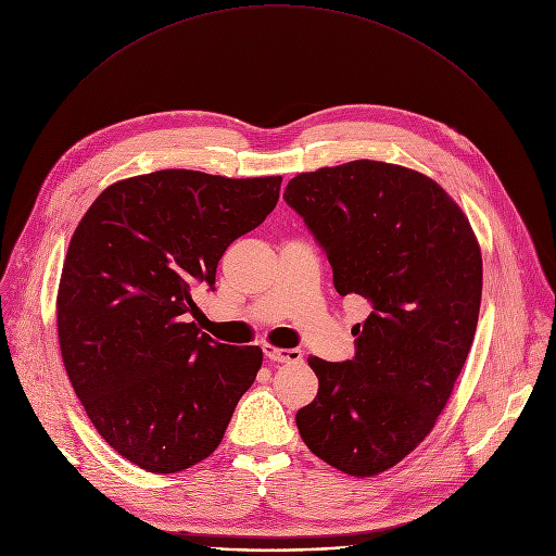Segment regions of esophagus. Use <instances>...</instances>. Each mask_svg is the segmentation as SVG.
I'll return each mask as SVG.
<instances>
[{"mask_svg":"<svg viewBox=\"0 0 556 556\" xmlns=\"http://www.w3.org/2000/svg\"><path fill=\"white\" fill-rule=\"evenodd\" d=\"M264 355H266V359H270V362H277V364H294V362H301V350H296V348H277V345H270V343H266L264 345Z\"/></svg>","mask_w":556,"mask_h":556,"instance_id":"obj_1","label":"esophagus"}]
</instances>
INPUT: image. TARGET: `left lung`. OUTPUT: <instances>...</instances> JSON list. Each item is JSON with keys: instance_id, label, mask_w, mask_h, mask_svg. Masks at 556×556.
<instances>
[{"instance_id": "obj_1", "label": "left lung", "mask_w": 556, "mask_h": 556, "mask_svg": "<svg viewBox=\"0 0 556 556\" xmlns=\"http://www.w3.org/2000/svg\"><path fill=\"white\" fill-rule=\"evenodd\" d=\"M286 204L304 217L339 294L368 299L355 357H311L319 379L296 428L328 466L372 477L430 434L475 339L483 266L468 217L430 177L357 160L301 173Z\"/></svg>"}]
</instances>
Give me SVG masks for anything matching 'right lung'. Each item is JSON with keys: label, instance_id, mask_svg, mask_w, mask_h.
Listing matches in <instances>:
<instances>
[{"label": "right lung", "instance_id": "add662e5", "mask_svg": "<svg viewBox=\"0 0 556 556\" xmlns=\"http://www.w3.org/2000/svg\"><path fill=\"white\" fill-rule=\"evenodd\" d=\"M281 177L157 170L109 186L62 270L58 334L97 432L141 470L181 472L215 452L262 348L201 332L192 290H215L226 248L277 206Z\"/></svg>", "mask_w": 556, "mask_h": 556}]
</instances>
